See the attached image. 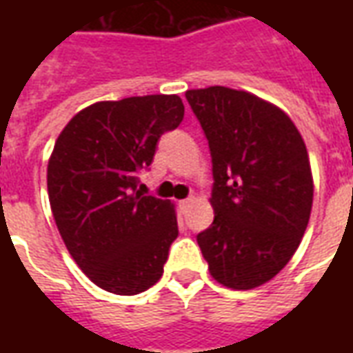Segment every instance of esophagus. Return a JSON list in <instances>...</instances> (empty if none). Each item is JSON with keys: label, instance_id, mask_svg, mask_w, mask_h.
Segmentation results:
<instances>
[{"label": "esophagus", "instance_id": "esophagus-1", "mask_svg": "<svg viewBox=\"0 0 353 353\" xmlns=\"http://www.w3.org/2000/svg\"><path fill=\"white\" fill-rule=\"evenodd\" d=\"M192 202H194V199H192V196H189V199L179 200V206H181V210H187V208L191 206Z\"/></svg>", "mask_w": 353, "mask_h": 353}]
</instances>
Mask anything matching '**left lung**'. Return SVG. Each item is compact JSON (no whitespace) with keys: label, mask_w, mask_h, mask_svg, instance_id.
Segmentation results:
<instances>
[{"label":"left lung","mask_w":353,"mask_h":353,"mask_svg":"<svg viewBox=\"0 0 353 353\" xmlns=\"http://www.w3.org/2000/svg\"><path fill=\"white\" fill-rule=\"evenodd\" d=\"M206 134L214 223L196 236L215 281L259 288L293 257L314 200L310 159L301 132L278 105L245 90H187Z\"/></svg>","instance_id":"obj_1"}]
</instances>
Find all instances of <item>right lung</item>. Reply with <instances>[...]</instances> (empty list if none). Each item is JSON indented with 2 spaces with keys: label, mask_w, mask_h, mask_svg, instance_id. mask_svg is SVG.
Returning <instances> with one entry per match:
<instances>
[{
  "label": "right lung",
  "mask_w": 353,
  "mask_h": 353,
  "mask_svg": "<svg viewBox=\"0 0 353 353\" xmlns=\"http://www.w3.org/2000/svg\"><path fill=\"white\" fill-rule=\"evenodd\" d=\"M183 113L177 94L96 101L54 143L47 166L52 217L73 261L109 293L138 295L161 280L177 238L176 208L143 196L138 172Z\"/></svg>",
  "instance_id": "obj_1"
}]
</instances>
